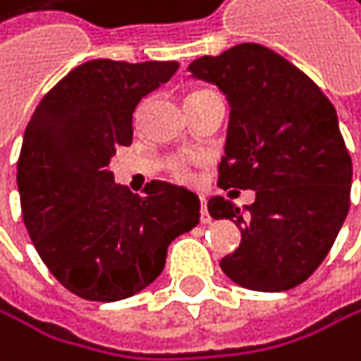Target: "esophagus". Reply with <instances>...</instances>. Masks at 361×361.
Here are the masks:
<instances>
[{"instance_id":"esophagus-1","label":"esophagus","mask_w":361,"mask_h":361,"mask_svg":"<svg viewBox=\"0 0 361 361\" xmlns=\"http://www.w3.org/2000/svg\"><path fill=\"white\" fill-rule=\"evenodd\" d=\"M200 221H202V224H208V221H211V215H208V208H206L204 200H202V206H200Z\"/></svg>"}]
</instances>
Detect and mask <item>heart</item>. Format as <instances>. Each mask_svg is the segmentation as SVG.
Listing matches in <instances>:
<instances>
[{
    "label": "heart",
    "mask_w": 361,
    "mask_h": 361,
    "mask_svg": "<svg viewBox=\"0 0 361 361\" xmlns=\"http://www.w3.org/2000/svg\"><path fill=\"white\" fill-rule=\"evenodd\" d=\"M202 92H208V90L192 92V95H202ZM192 95H190V97H192ZM166 171H169L171 177L177 179V182H184V184H192V182H195V173H192L190 164L184 161V159H177V157L169 159V161H166Z\"/></svg>",
    "instance_id": "heart-1"
}]
</instances>
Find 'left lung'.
Wrapping results in <instances>:
<instances>
[{"mask_svg":"<svg viewBox=\"0 0 361 361\" xmlns=\"http://www.w3.org/2000/svg\"><path fill=\"white\" fill-rule=\"evenodd\" d=\"M188 71L231 104L217 186L255 190L246 213L224 197L208 202L213 219H233L242 231L237 250L219 262L221 271L264 293L306 282L350 206L353 164L333 104L306 73L259 44L200 57Z\"/></svg>","mask_w":361,"mask_h":361,"instance_id":"8db88e82","label":"left lung"}]
</instances>
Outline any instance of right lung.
Here are the masks:
<instances>
[{
    "mask_svg": "<svg viewBox=\"0 0 361 361\" xmlns=\"http://www.w3.org/2000/svg\"><path fill=\"white\" fill-rule=\"evenodd\" d=\"M177 61L92 59L50 88L17 159L21 217L57 282L90 302L140 293L164 271L169 244L200 221V200L153 179L144 195L115 184L111 157L133 142L140 102Z\"/></svg>",
    "mask_w": 361,
    "mask_h": 361,
    "instance_id": "right-lung-1",
    "label": "right lung"
}]
</instances>
